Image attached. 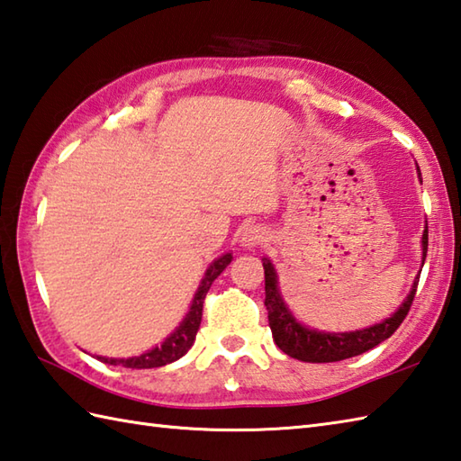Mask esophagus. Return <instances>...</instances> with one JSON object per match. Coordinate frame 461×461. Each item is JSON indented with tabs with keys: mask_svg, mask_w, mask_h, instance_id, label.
Here are the masks:
<instances>
[{
	"mask_svg": "<svg viewBox=\"0 0 461 461\" xmlns=\"http://www.w3.org/2000/svg\"><path fill=\"white\" fill-rule=\"evenodd\" d=\"M266 240H267V233L263 231L259 225H249V228H246V231H243V236H241V243L248 248L259 246V243H263Z\"/></svg>",
	"mask_w": 461,
	"mask_h": 461,
	"instance_id": "1",
	"label": "esophagus"
}]
</instances>
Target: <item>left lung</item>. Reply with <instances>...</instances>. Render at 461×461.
Wrapping results in <instances>:
<instances>
[{"label": "left lung", "mask_w": 461, "mask_h": 461, "mask_svg": "<svg viewBox=\"0 0 461 461\" xmlns=\"http://www.w3.org/2000/svg\"><path fill=\"white\" fill-rule=\"evenodd\" d=\"M422 248H424V259H426L428 225L422 238ZM263 269H266V307L269 312V327L273 332V339H276V345L285 352V355L303 362L345 360L350 357L362 355V352L380 345L382 340L393 337L396 329L402 325L410 307H412V301L416 297V289H418V279H420V277L416 279L412 291H410V295L406 297L402 305H400V309L394 312V315L386 321H382L380 325L355 330V332H317V330L305 329L293 319L289 309L285 307V303H283V299L279 297L277 276L276 271H273L269 259H263Z\"/></svg>", "instance_id": "left-lung-1"}]
</instances>
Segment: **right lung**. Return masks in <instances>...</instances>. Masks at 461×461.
<instances>
[{"instance_id": "obj_1", "label": "right lung", "mask_w": 461, "mask_h": 461, "mask_svg": "<svg viewBox=\"0 0 461 461\" xmlns=\"http://www.w3.org/2000/svg\"><path fill=\"white\" fill-rule=\"evenodd\" d=\"M231 261V253H225L220 259H215L210 269L205 271V277L202 279V285L195 293V297L192 301V307L190 312L185 315L182 325L176 329L172 335L166 339L160 347H156L149 352H144L140 357H134V358H103L99 357V360L106 362V365H122L126 368H158L168 365V362L178 360L180 357H184L188 348L192 347V342L195 339V332L200 329V322H202V311H203V299L208 295V291L212 287V283L215 281V277L220 276V273L230 266Z\"/></svg>"}]
</instances>
